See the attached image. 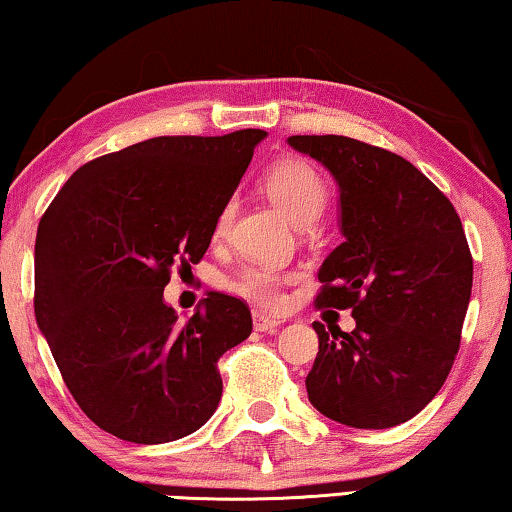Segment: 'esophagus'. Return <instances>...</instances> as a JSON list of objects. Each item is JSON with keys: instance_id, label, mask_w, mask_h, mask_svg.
I'll return each instance as SVG.
<instances>
[{"instance_id": "34e87169", "label": "esophagus", "mask_w": 512, "mask_h": 512, "mask_svg": "<svg viewBox=\"0 0 512 512\" xmlns=\"http://www.w3.org/2000/svg\"><path fill=\"white\" fill-rule=\"evenodd\" d=\"M279 325H281V321H277V318L263 316V314H258V311H254V328L258 332H272V330H277Z\"/></svg>"}]
</instances>
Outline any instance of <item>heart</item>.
<instances>
[{
	"instance_id": "1",
	"label": "heart",
	"mask_w": 512,
	"mask_h": 512,
	"mask_svg": "<svg viewBox=\"0 0 512 512\" xmlns=\"http://www.w3.org/2000/svg\"><path fill=\"white\" fill-rule=\"evenodd\" d=\"M263 191L270 201L293 221L295 226L309 228L316 224L330 203V184L321 170L302 157H284L265 170ZM235 203L226 201L219 207L212 224L214 240H224L231 231ZM295 279V272L281 270L277 265L251 263L226 281L228 291L256 305L277 309L284 305V288Z\"/></svg>"
}]
</instances>
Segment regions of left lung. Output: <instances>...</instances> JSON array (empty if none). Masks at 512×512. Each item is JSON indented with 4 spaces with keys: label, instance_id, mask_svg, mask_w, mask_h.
<instances>
[{
    "label": "left lung",
    "instance_id": "1",
    "mask_svg": "<svg viewBox=\"0 0 512 512\" xmlns=\"http://www.w3.org/2000/svg\"><path fill=\"white\" fill-rule=\"evenodd\" d=\"M335 175L344 242L325 258L314 305L351 309L355 330L314 323L309 402L358 429L411 420L453 369L473 258L448 196L399 154L348 136H291Z\"/></svg>",
    "mask_w": 512,
    "mask_h": 512
}]
</instances>
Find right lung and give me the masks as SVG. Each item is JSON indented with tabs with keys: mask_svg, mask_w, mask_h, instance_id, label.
<instances>
[{
	"mask_svg": "<svg viewBox=\"0 0 512 512\" xmlns=\"http://www.w3.org/2000/svg\"><path fill=\"white\" fill-rule=\"evenodd\" d=\"M261 129L159 136L87 161L36 231L34 314L66 388L103 432L168 443L217 409L219 358L251 335L247 302L210 293L180 323L173 268L201 263Z\"/></svg>",
	"mask_w": 512,
	"mask_h": 512,
	"instance_id": "1",
	"label": "right lung"
}]
</instances>
